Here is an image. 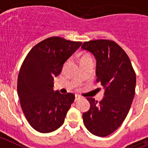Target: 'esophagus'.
<instances>
[{"mask_svg": "<svg viewBox=\"0 0 148 148\" xmlns=\"http://www.w3.org/2000/svg\"><path fill=\"white\" fill-rule=\"evenodd\" d=\"M80 98H81V96L79 95H78V94H76L75 95V101H78V100Z\"/></svg>", "mask_w": 148, "mask_h": 148, "instance_id": "1", "label": "esophagus"}]
</instances>
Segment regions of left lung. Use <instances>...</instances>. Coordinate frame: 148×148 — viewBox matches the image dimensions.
<instances>
[{"instance_id": "left-lung-1", "label": "left lung", "mask_w": 148, "mask_h": 148, "mask_svg": "<svg viewBox=\"0 0 148 148\" xmlns=\"http://www.w3.org/2000/svg\"><path fill=\"white\" fill-rule=\"evenodd\" d=\"M81 48L95 56L96 81L105 88L101 101L87 98L90 109L83 114V122L90 133L105 137L116 130L127 115L135 95L136 73L127 54L114 41H89Z\"/></svg>"}]
</instances>
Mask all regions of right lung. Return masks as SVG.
<instances>
[{"instance_id":"right-lung-1","label":"right lung","mask_w":148,"mask_h":148,"mask_svg":"<svg viewBox=\"0 0 148 148\" xmlns=\"http://www.w3.org/2000/svg\"><path fill=\"white\" fill-rule=\"evenodd\" d=\"M81 45L80 42L50 37L34 46L21 65L18 95L27 120L38 132L51 133L64 123L75 95L54 92L53 79Z\"/></svg>"}]
</instances>
